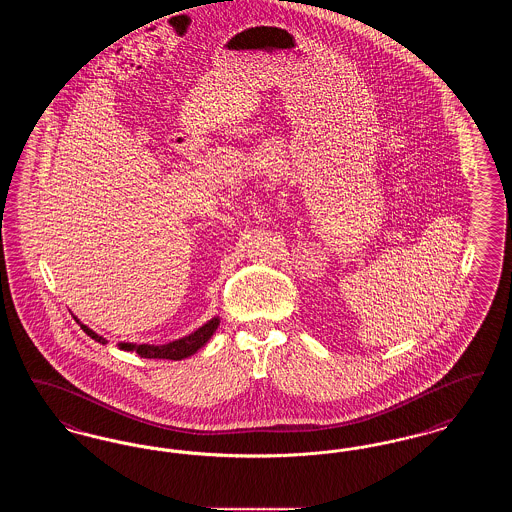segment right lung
Here are the masks:
<instances>
[{
  "label": "right lung",
  "instance_id": "right-lung-1",
  "mask_svg": "<svg viewBox=\"0 0 512 512\" xmlns=\"http://www.w3.org/2000/svg\"><path fill=\"white\" fill-rule=\"evenodd\" d=\"M219 317L211 318L207 324H203L201 328H197L194 334L180 338V340L165 343V345H136V343H119V347L124 351H136L140 357L144 359H169V361H182L190 355H194L197 349H201L209 338L215 334V330L219 328ZM80 328L92 338V340L99 341V343H107L105 338L98 336L94 330H90L88 326L80 324Z\"/></svg>",
  "mask_w": 512,
  "mask_h": 512
}]
</instances>
